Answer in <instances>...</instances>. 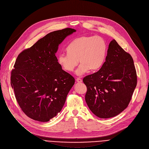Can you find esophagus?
I'll use <instances>...</instances> for the list:
<instances>
[{
    "mask_svg": "<svg viewBox=\"0 0 149 149\" xmlns=\"http://www.w3.org/2000/svg\"><path fill=\"white\" fill-rule=\"evenodd\" d=\"M76 81L78 82V83H82V80L81 79H80V78H77L76 79Z\"/></svg>",
    "mask_w": 149,
    "mask_h": 149,
    "instance_id": "obj_1",
    "label": "esophagus"
}]
</instances>
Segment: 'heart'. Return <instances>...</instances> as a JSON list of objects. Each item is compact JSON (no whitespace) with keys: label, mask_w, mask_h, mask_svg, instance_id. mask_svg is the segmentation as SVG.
I'll list each match as a JSON object with an SVG mask.
<instances>
[{"label":"heart","mask_w":149,"mask_h":149,"mask_svg":"<svg viewBox=\"0 0 149 149\" xmlns=\"http://www.w3.org/2000/svg\"><path fill=\"white\" fill-rule=\"evenodd\" d=\"M68 53H60L57 61L67 72L74 70L78 63H81L75 74L81 75L88 72L96 71L104 65L108 51V45L100 36H83L75 38L67 47Z\"/></svg>","instance_id":"1"}]
</instances>
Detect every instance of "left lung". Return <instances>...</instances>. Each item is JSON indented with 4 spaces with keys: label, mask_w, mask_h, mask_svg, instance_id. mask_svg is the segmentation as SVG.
I'll return each mask as SVG.
<instances>
[{
    "label": "left lung",
    "mask_w": 149,
    "mask_h": 149,
    "mask_svg": "<svg viewBox=\"0 0 149 149\" xmlns=\"http://www.w3.org/2000/svg\"><path fill=\"white\" fill-rule=\"evenodd\" d=\"M83 81L87 87L86 102L92 112L100 118H112L128 106L136 86L134 60L113 39L103 66Z\"/></svg>",
    "instance_id": "obj_1"
}]
</instances>
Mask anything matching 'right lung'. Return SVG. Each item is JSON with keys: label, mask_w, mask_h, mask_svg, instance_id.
<instances>
[{"label": "right lung", "mask_w": 149, "mask_h": 149, "mask_svg": "<svg viewBox=\"0 0 149 149\" xmlns=\"http://www.w3.org/2000/svg\"><path fill=\"white\" fill-rule=\"evenodd\" d=\"M75 31L69 28L53 31L23 51L15 60L11 87L22 111L30 118L49 121L63 107L75 79L62 69L56 54L58 45Z\"/></svg>", "instance_id": "add662e5"}]
</instances>
